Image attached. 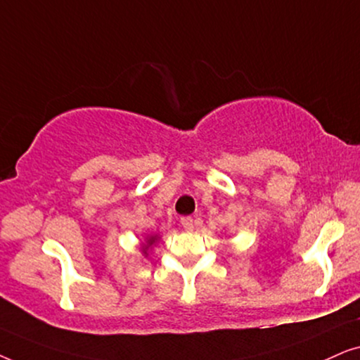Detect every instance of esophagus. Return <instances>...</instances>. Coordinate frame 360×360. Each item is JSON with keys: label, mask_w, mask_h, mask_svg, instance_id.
Wrapping results in <instances>:
<instances>
[{"label": "esophagus", "mask_w": 360, "mask_h": 360, "mask_svg": "<svg viewBox=\"0 0 360 360\" xmlns=\"http://www.w3.org/2000/svg\"><path fill=\"white\" fill-rule=\"evenodd\" d=\"M180 223L186 231H193V218H191V216H184V218L180 219Z\"/></svg>", "instance_id": "obj_1"}]
</instances>
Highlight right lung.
<instances>
[{
    "label": "right lung",
    "instance_id": "add662e5",
    "mask_svg": "<svg viewBox=\"0 0 360 360\" xmlns=\"http://www.w3.org/2000/svg\"><path fill=\"white\" fill-rule=\"evenodd\" d=\"M157 240H159V236H149V238H146V243L142 244V254L144 255H149V249L154 245Z\"/></svg>",
    "mask_w": 360,
    "mask_h": 360
}]
</instances>
